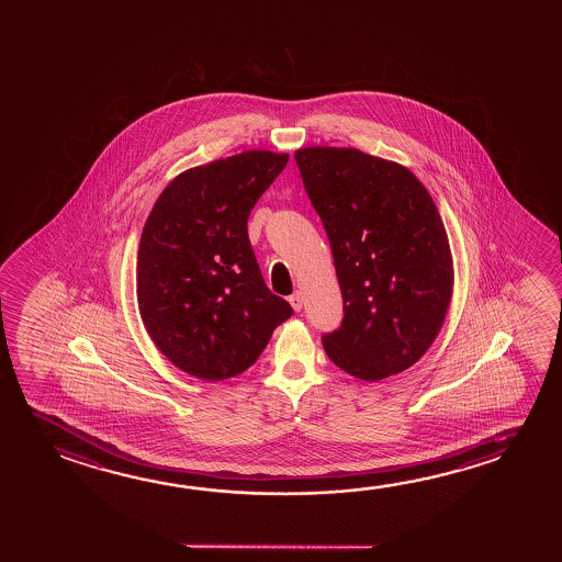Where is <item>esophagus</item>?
<instances>
[{
    "label": "esophagus",
    "instance_id": "1",
    "mask_svg": "<svg viewBox=\"0 0 562 562\" xmlns=\"http://www.w3.org/2000/svg\"><path fill=\"white\" fill-rule=\"evenodd\" d=\"M290 305L294 307L295 312H302V307H304V295H302V292H294V294L290 295Z\"/></svg>",
    "mask_w": 562,
    "mask_h": 562
}]
</instances>
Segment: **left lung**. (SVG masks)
Listing matches in <instances>:
<instances>
[{
  "instance_id": "obj_1",
  "label": "left lung",
  "mask_w": 562,
  "mask_h": 562,
  "mask_svg": "<svg viewBox=\"0 0 562 562\" xmlns=\"http://www.w3.org/2000/svg\"><path fill=\"white\" fill-rule=\"evenodd\" d=\"M294 157L342 294V322L323 335V349L360 380L404 372L431 347L451 304V247L437 205L405 166L359 148Z\"/></svg>"
}]
</instances>
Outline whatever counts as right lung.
Instances as JSON below:
<instances>
[{
  "mask_svg": "<svg viewBox=\"0 0 562 562\" xmlns=\"http://www.w3.org/2000/svg\"><path fill=\"white\" fill-rule=\"evenodd\" d=\"M288 155L247 150L176 176L138 243L140 319L175 367L210 382L255 364L294 310L272 294L250 247V210Z\"/></svg>",
  "mask_w": 562,
  "mask_h": 562,
  "instance_id": "add662e5",
  "label": "right lung"
}]
</instances>
